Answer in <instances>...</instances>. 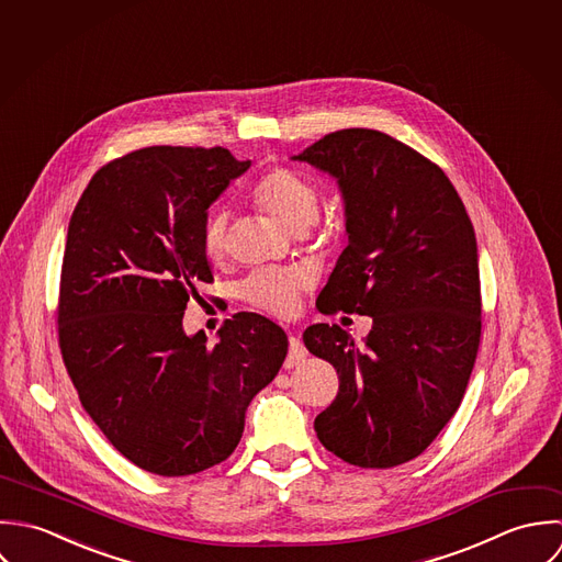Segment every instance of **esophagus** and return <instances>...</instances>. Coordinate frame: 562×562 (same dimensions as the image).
<instances>
[{
  "label": "esophagus",
  "mask_w": 562,
  "mask_h": 562,
  "mask_svg": "<svg viewBox=\"0 0 562 562\" xmlns=\"http://www.w3.org/2000/svg\"><path fill=\"white\" fill-rule=\"evenodd\" d=\"M289 342H291V347H289V356H286V360H284V367H286V369L300 364V362L306 358V349H304V345L300 342V338L291 335Z\"/></svg>",
  "instance_id": "1"
}]
</instances>
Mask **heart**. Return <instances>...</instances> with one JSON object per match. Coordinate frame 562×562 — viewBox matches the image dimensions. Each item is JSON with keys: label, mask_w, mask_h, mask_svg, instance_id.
Returning a JSON list of instances; mask_svg holds the SVG:
<instances>
[{"label": "heart", "mask_w": 562, "mask_h": 562, "mask_svg": "<svg viewBox=\"0 0 562 562\" xmlns=\"http://www.w3.org/2000/svg\"><path fill=\"white\" fill-rule=\"evenodd\" d=\"M249 202L293 234L306 232L319 215V191L315 184L286 167L265 171L254 182ZM202 245L211 260L224 258L227 247L225 213L211 215L204 225ZM308 284L311 276L300 269H258L243 280L238 293L256 308L286 315L297 306V297Z\"/></svg>", "instance_id": "obj_1"}]
</instances>
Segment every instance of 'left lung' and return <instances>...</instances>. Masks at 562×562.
Returning a JSON list of instances; mask_svg holds the SVG:
<instances>
[{"mask_svg":"<svg viewBox=\"0 0 562 562\" xmlns=\"http://www.w3.org/2000/svg\"><path fill=\"white\" fill-rule=\"evenodd\" d=\"M293 160L337 178L345 202L347 247L319 311L373 319L362 347L337 324L306 328L308 351L338 373L315 432L356 467L408 462L458 411L477 356L473 225L441 167L384 132L338 130Z\"/></svg>","mask_w":562,"mask_h":562,"instance_id":"8db88e82","label":"left lung"}]
</instances>
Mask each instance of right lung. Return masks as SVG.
<instances>
[{"label": "right lung", "mask_w": 562, "mask_h": 562, "mask_svg": "<svg viewBox=\"0 0 562 562\" xmlns=\"http://www.w3.org/2000/svg\"><path fill=\"white\" fill-rule=\"evenodd\" d=\"M224 147L156 145L104 165L67 232L58 342L78 397L136 467L167 477L220 464L245 411L280 371L289 338L238 313L209 345L182 330L213 282L202 234L211 204L249 169Z\"/></svg>", "instance_id": "add662e5"}]
</instances>
